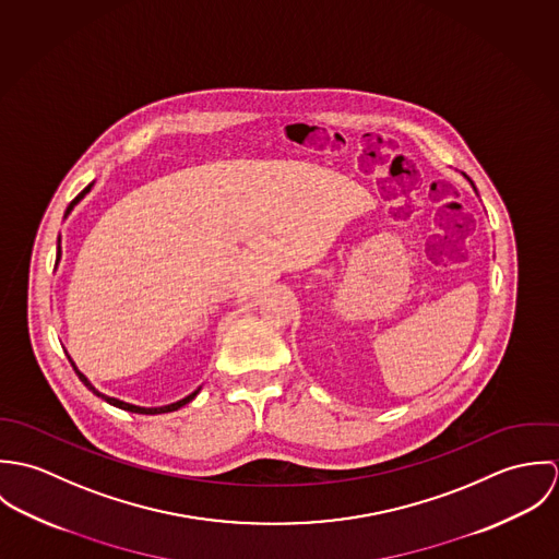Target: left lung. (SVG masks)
<instances>
[{"label": "left lung", "mask_w": 559, "mask_h": 559, "mask_svg": "<svg viewBox=\"0 0 559 559\" xmlns=\"http://www.w3.org/2000/svg\"><path fill=\"white\" fill-rule=\"evenodd\" d=\"M467 180H469V178H467ZM472 185H474V182H472Z\"/></svg>", "instance_id": "1"}]
</instances>
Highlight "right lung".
I'll return each instance as SVG.
<instances>
[{
	"instance_id": "obj_1",
	"label": "right lung",
	"mask_w": 559,
	"mask_h": 559,
	"mask_svg": "<svg viewBox=\"0 0 559 559\" xmlns=\"http://www.w3.org/2000/svg\"><path fill=\"white\" fill-rule=\"evenodd\" d=\"M92 185H94V182H90V185H87V187L81 191L80 195H78V198H75V200L69 204V209H67L64 217H69V215H71V211H73V209L80 204L81 200H83V195H85V193L92 189ZM60 255H62V247H60V239H58V255H56V264L60 262ZM69 361H71L73 370L78 372V377H80L81 383H83V385H85V388H87L92 394H96L98 399H103L105 402H109L111 406H118V408H122V411H131V413H142V415H159V413H171V411H178L180 406H185L187 402H191V400L195 399V396L200 394V390H202V388H198V390H195V392H191L189 396H185L182 400H176V402H171V404H165V406H138V404H131V402H124V400L114 399V396H107V394L98 392V390H96V388H94V385L87 381V377H85L83 372H80V368L75 366V361L71 359V355H69Z\"/></svg>"
}]
</instances>
